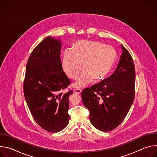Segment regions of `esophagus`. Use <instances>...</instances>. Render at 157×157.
<instances>
[{
	"mask_svg": "<svg viewBox=\"0 0 157 157\" xmlns=\"http://www.w3.org/2000/svg\"><path fill=\"white\" fill-rule=\"evenodd\" d=\"M81 89H74V93L75 94H80L81 93Z\"/></svg>",
	"mask_w": 157,
	"mask_h": 157,
	"instance_id": "34e87169",
	"label": "esophagus"
}]
</instances>
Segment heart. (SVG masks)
Listing matches in <instances>:
<instances>
[{
  "mask_svg": "<svg viewBox=\"0 0 157 157\" xmlns=\"http://www.w3.org/2000/svg\"><path fill=\"white\" fill-rule=\"evenodd\" d=\"M117 52L114 47L98 42L87 40L77 41L73 51L66 50L63 55L61 65L64 73L71 79H76L82 68L84 70L74 84L83 87L104 78L116 61Z\"/></svg>",
  "mask_w": 157,
  "mask_h": 157,
  "instance_id": "1",
  "label": "heart"
}]
</instances>
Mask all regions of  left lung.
<instances>
[{"instance_id": "8db88e82", "label": "left lung", "mask_w": 157, "mask_h": 157, "mask_svg": "<svg viewBox=\"0 0 157 157\" xmlns=\"http://www.w3.org/2000/svg\"><path fill=\"white\" fill-rule=\"evenodd\" d=\"M121 47L122 54L114 73L81 93L90 122L102 132L113 130L123 122L135 98V66L128 51L122 44Z\"/></svg>"}]
</instances>
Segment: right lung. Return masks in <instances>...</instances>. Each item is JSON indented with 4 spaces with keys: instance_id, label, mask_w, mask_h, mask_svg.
<instances>
[{
    "instance_id": "add662e5",
    "label": "right lung",
    "mask_w": 157,
    "mask_h": 157,
    "mask_svg": "<svg viewBox=\"0 0 157 157\" xmlns=\"http://www.w3.org/2000/svg\"><path fill=\"white\" fill-rule=\"evenodd\" d=\"M61 43L48 36L32 51L27 64L24 93L35 122L42 128L56 133L68 124L69 97L63 90L71 84L62 68Z\"/></svg>"
}]
</instances>
